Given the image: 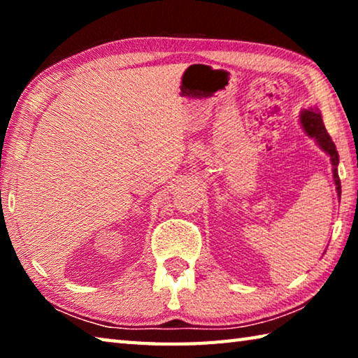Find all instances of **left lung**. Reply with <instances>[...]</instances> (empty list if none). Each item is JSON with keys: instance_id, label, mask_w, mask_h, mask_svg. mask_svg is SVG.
Here are the masks:
<instances>
[{"instance_id": "1", "label": "left lung", "mask_w": 358, "mask_h": 358, "mask_svg": "<svg viewBox=\"0 0 358 358\" xmlns=\"http://www.w3.org/2000/svg\"><path fill=\"white\" fill-rule=\"evenodd\" d=\"M300 124L303 131L306 132L308 136L316 141V143L320 147V150L325 151L327 155L330 156L331 166H333V180H335L338 196L341 197V181L338 177V162L339 156L335 143H333L331 137L327 132L322 117H320V112L316 108H305V110L300 112Z\"/></svg>"}]
</instances>
